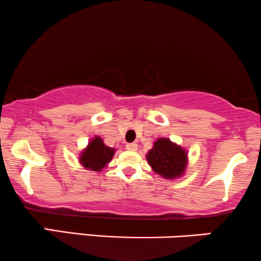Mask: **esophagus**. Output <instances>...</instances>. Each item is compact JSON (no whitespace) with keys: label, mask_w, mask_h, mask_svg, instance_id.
<instances>
[{"label":"esophagus","mask_w":261,"mask_h":261,"mask_svg":"<svg viewBox=\"0 0 261 261\" xmlns=\"http://www.w3.org/2000/svg\"><path fill=\"white\" fill-rule=\"evenodd\" d=\"M126 148H127L128 151L134 152V151H137V150H138V145H137V144H134V143L127 144V145H126Z\"/></svg>","instance_id":"1"}]
</instances>
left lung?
<instances>
[{
  "label": "left lung",
  "mask_w": 261,
  "mask_h": 261,
  "mask_svg": "<svg viewBox=\"0 0 261 261\" xmlns=\"http://www.w3.org/2000/svg\"><path fill=\"white\" fill-rule=\"evenodd\" d=\"M147 163L155 174L168 180L180 177L187 168V151L170 139L160 138L146 154Z\"/></svg>",
  "instance_id": "obj_1"
}]
</instances>
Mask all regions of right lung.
I'll use <instances>...</instances> for the list:
<instances>
[{"label": "right lung", "mask_w": 261, "mask_h": 261, "mask_svg": "<svg viewBox=\"0 0 261 261\" xmlns=\"http://www.w3.org/2000/svg\"><path fill=\"white\" fill-rule=\"evenodd\" d=\"M114 153L115 148L107 146L101 138L94 137L80 153L79 162L84 168L99 172L110 163Z\"/></svg>", "instance_id": "add662e5"}]
</instances>
